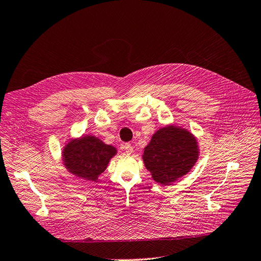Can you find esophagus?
Listing matches in <instances>:
<instances>
[{
    "mask_svg": "<svg viewBox=\"0 0 261 261\" xmlns=\"http://www.w3.org/2000/svg\"><path fill=\"white\" fill-rule=\"evenodd\" d=\"M123 148L125 150V153L128 154H131L133 152V146L130 144V143H125V144H123Z\"/></svg>",
    "mask_w": 261,
    "mask_h": 261,
    "instance_id": "obj_1",
    "label": "esophagus"
}]
</instances>
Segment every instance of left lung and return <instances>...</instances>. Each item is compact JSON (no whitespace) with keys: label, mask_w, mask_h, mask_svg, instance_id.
Masks as SVG:
<instances>
[{"label":"left lung","mask_w":261,"mask_h":261,"mask_svg":"<svg viewBox=\"0 0 261 261\" xmlns=\"http://www.w3.org/2000/svg\"><path fill=\"white\" fill-rule=\"evenodd\" d=\"M197 158L198 145L194 136L175 125L159 129L143 154L146 169L163 186H169L186 175Z\"/></svg>","instance_id":"left-lung-1"}]
</instances>
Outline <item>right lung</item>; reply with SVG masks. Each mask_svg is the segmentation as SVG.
<instances>
[{"instance_id":"add662e5","label":"right lung","mask_w":261,"mask_h":261,"mask_svg":"<svg viewBox=\"0 0 261 261\" xmlns=\"http://www.w3.org/2000/svg\"><path fill=\"white\" fill-rule=\"evenodd\" d=\"M116 153L114 146L105 144L95 137L86 136L70 141L65 146L63 161L67 170L72 174L88 181H96Z\"/></svg>"}]
</instances>
